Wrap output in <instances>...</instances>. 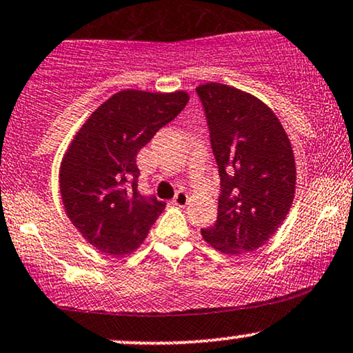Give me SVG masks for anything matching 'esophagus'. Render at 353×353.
<instances>
[{
  "label": "esophagus",
  "instance_id": "1",
  "mask_svg": "<svg viewBox=\"0 0 353 353\" xmlns=\"http://www.w3.org/2000/svg\"><path fill=\"white\" fill-rule=\"evenodd\" d=\"M187 202H189V195L185 194L184 190H179L176 194V197L172 199V203L177 205V207H185Z\"/></svg>",
  "mask_w": 353,
  "mask_h": 353
}]
</instances>
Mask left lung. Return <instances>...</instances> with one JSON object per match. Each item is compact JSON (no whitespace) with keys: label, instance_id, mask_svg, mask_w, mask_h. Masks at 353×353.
Masks as SVG:
<instances>
[{"label":"left lung","instance_id":"left-lung-1","mask_svg":"<svg viewBox=\"0 0 353 353\" xmlns=\"http://www.w3.org/2000/svg\"><path fill=\"white\" fill-rule=\"evenodd\" d=\"M195 91L221 182L216 221L202 236L225 254L256 251L276 233L295 197L290 138L270 107L249 92L221 83Z\"/></svg>","mask_w":353,"mask_h":353}]
</instances>
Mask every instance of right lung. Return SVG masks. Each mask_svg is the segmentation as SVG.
<instances>
[{"label": "right lung", "instance_id": "right-lung-1", "mask_svg": "<svg viewBox=\"0 0 353 353\" xmlns=\"http://www.w3.org/2000/svg\"><path fill=\"white\" fill-rule=\"evenodd\" d=\"M189 94L123 89L89 115L60 166L65 212L99 252L122 257L140 248L166 202L138 192L137 154L177 117Z\"/></svg>", "mask_w": 353, "mask_h": 353}]
</instances>
